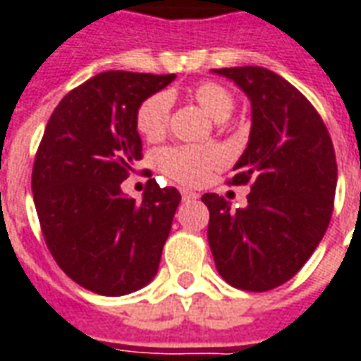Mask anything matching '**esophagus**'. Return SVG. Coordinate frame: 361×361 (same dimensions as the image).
I'll return each instance as SVG.
<instances>
[{
  "label": "esophagus",
  "instance_id": "esophagus-1",
  "mask_svg": "<svg viewBox=\"0 0 361 361\" xmlns=\"http://www.w3.org/2000/svg\"><path fill=\"white\" fill-rule=\"evenodd\" d=\"M181 199L183 201H195V199H199V193L189 191V189H181Z\"/></svg>",
  "mask_w": 361,
  "mask_h": 361
}]
</instances>
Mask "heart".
Listing matches in <instances>:
<instances>
[{"mask_svg": "<svg viewBox=\"0 0 361 361\" xmlns=\"http://www.w3.org/2000/svg\"><path fill=\"white\" fill-rule=\"evenodd\" d=\"M191 97L214 120H226L233 113L235 99L228 87L218 82L204 80L191 90ZM170 122V97L154 93L137 109L135 124L149 141L162 140ZM159 166L168 178L181 185L197 188L210 178V173L224 166V153L216 145H176L159 153Z\"/></svg>", "mask_w": 361, "mask_h": 361, "instance_id": "b5f03b06", "label": "heart"}]
</instances>
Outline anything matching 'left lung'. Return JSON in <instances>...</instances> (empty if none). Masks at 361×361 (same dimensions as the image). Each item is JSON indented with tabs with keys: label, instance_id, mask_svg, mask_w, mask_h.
<instances>
[{
	"label": "left lung",
	"instance_id": "8db88e82",
	"mask_svg": "<svg viewBox=\"0 0 361 361\" xmlns=\"http://www.w3.org/2000/svg\"><path fill=\"white\" fill-rule=\"evenodd\" d=\"M252 105L248 145L229 185H250L245 208L216 193L208 207V245L220 276L235 289L264 293L295 277L316 250L333 214L337 159L314 105L262 66L214 68Z\"/></svg>",
	"mask_w": 361,
	"mask_h": 361
}]
</instances>
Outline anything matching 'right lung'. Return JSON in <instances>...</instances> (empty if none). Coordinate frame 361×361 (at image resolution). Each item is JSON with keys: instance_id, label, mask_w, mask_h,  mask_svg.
Returning <instances> with one entry per match:
<instances>
[{"instance_id": "right-lung-1", "label": "right lung", "mask_w": 361, "mask_h": 361, "mask_svg": "<svg viewBox=\"0 0 361 361\" xmlns=\"http://www.w3.org/2000/svg\"><path fill=\"white\" fill-rule=\"evenodd\" d=\"M176 74L106 71L55 106L32 168L45 245L80 287L120 296L157 274L181 195L147 181L140 202L120 183L143 159L137 109Z\"/></svg>"}]
</instances>
